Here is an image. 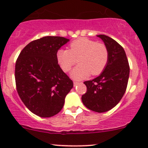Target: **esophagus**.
<instances>
[{"label": "esophagus", "instance_id": "34e87169", "mask_svg": "<svg viewBox=\"0 0 148 148\" xmlns=\"http://www.w3.org/2000/svg\"><path fill=\"white\" fill-rule=\"evenodd\" d=\"M80 84H81V83H80V82H77V81H74V86H77V85H79Z\"/></svg>", "mask_w": 148, "mask_h": 148}]
</instances>
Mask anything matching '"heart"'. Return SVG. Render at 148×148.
Wrapping results in <instances>:
<instances>
[{
    "label": "heart",
    "instance_id": "b5f03b06",
    "mask_svg": "<svg viewBox=\"0 0 148 148\" xmlns=\"http://www.w3.org/2000/svg\"><path fill=\"white\" fill-rule=\"evenodd\" d=\"M78 62L79 65L71 72L75 80H82L90 75H98L106 68L109 59V52L104 44L97 43L86 37L74 40L69 49H60L57 60L64 72H69Z\"/></svg>",
    "mask_w": 148,
    "mask_h": 148
}]
</instances>
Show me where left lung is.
<instances>
[{
    "label": "left lung",
    "mask_w": 148,
    "mask_h": 148,
    "mask_svg": "<svg viewBox=\"0 0 148 148\" xmlns=\"http://www.w3.org/2000/svg\"><path fill=\"white\" fill-rule=\"evenodd\" d=\"M104 42L109 52L106 68L99 76L85 81L87 91L81 97L83 103L91 111L103 113L120 102L126 91L130 65L125 50L110 37L97 35Z\"/></svg>",
    "instance_id": "left-lung-1"
}]
</instances>
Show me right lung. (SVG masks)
<instances>
[{"label": "right lung", "instance_id": "right-lung-1", "mask_svg": "<svg viewBox=\"0 0 148 148\" xmlns=\"http://www.w3.org/2000/svg\"><path fill=\"white\" fill-rule=\"evenodd\" d=\"M69 39L47 36L34 40L20 53L15 64L16 90L34 114L50 118L61 111L73 81L58 63L57 52Z\"/></svg>", "mask_w": 148, "mask_h": 148}]
</instances>
